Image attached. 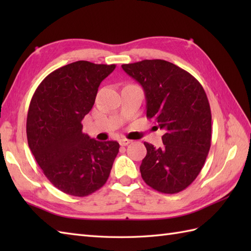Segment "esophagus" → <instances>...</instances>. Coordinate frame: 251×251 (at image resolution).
I'll return each instance as SVG.
<instances>
[{
  "label": "esophagus",
  "mask_w": 251,
  "mask_h": 251,
  "mask_svg": "<svg viewBox=\"0 0 251 251\" xmlns=\"http://www.w3.org/2000/svg\"><path fill=\"white\" fill-rule=\"evenodd\" d=\"M120 145L121 146H123V147H125V146H127V145H129V143L131 142L130 140H128V139H120Z\"/></svg>",
  "instance_id": "esophagus-1"
}]
</instances>
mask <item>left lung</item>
<instances>
[{"label": "left lung", "instance_id": "8db88e82", "mask_svg": "<svg viewBox=\"0 0 251 251\" xmlns=\"http://www.w3.org/2000/svg\"><path fill=\"white\" fill-rule=\"evenodd\" d=\"M122 68L145 90L148 119L165 130L162 148L145 142L141 177L161 193H178L196 179L210 149L211 112L205 90L189 72L166 60Z\"/></svg>", "mask_w": 251, "mask_h": 251}]
</instances>
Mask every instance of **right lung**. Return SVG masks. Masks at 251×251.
Here are the masks:
<instances>
[{
  "instance_id": "right-lung-1",
  "label": "right lung",
  "mask_w": 251,
  "mask_h": 251,
  "mask_svg": "<svg viewBox=\"0 0 251 251\" xmlns=\"http://www.w3.org/2000/svg\"><path fill=\"white\" fill-rule=\"evenodd\" d=\"M114 69L72 62L49 74L31 99L29 148L46 178L63 193L87 196L109 178L119 142L92 139L83 132L82 120L93 108L100 83Z\"/></svg>"
}]
</instances>
